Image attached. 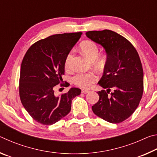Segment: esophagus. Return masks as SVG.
Returning <instances> with one entry per match:
<instances>
[{"mask_svg": "<svg viewBox=\"0 0 157 157\" xmlns=\"http://www.w3.org/2000/svg\"><path fill=\"white\" fill-rule=\"evenodd\" d=\"M89 92V90H87V89H82V94H87V93Z\"/></svg>", "mask_w": 157, "mask_h": 157, "instance_id": "34e87169", "label": "esophagus"}]
</instances>
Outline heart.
Segmentation results:
<instances>
[{
  "label": "heart",
  "instance_id": "b5f03b06",
  "mask_svg": "<svg viewBox=\"0 0 157 157\" xmlns=\"http://www.w3.org/2000/svg\"><path fill=\"white\" fill-rule=\"evenodd\" d=\"M80 49L85 56L91 59H95L98 54V45L94 41L91 40H86L82 42L80 44ZM73 55V52L71 51L66 57L64 65L66 68H68L70 66ZM96 80L97 75L93 72L79 73L73 78V81L76 85L84 89L91 87V85Z\"/></svg>",
  "mask_w": 157,
  "mask_h": 157
}]
</instances>
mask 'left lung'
Masks as SVG:
<instances>
[{"label":"left lung","mask_w":157,"mask_h":157,"mask_svg":"<svg viewBox=\"0 0 157 157\" xmlns=\"http://www.w3.org/2000/svg\"><path fill=\"white\" fill-rule=\"evenodd\" d=\"M86 35L107 53L104 72L98 83L106 90L98 92L99 100L92 110L111 123H121L134 112L143 95V71L139 54L127 39L113 31H89Z\"/></svg>","instance_id":"left-lung-1"}]
</instances>
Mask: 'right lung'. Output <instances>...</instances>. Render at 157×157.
Segmentation results:
<instances>
[{
  "label": "right lung",
  "mask_w": 157,
  "mask_h": 157,
  "mask_svg": "<svg viewBox=\"0 0 157 157\" xmlns=\"http://www.w3.org/2000/svg\"><path fill=\"white\" fill-rule=\"evenodd\" d=\"M82 34L50 36L34 43L23 57L19 80L21 101L39 123L51 125L61 120L71 111L73 98L81 94L80 89L73 87L57 96L54 90L63 81L65 59Z\"/></svg>",
  "instance_id": "obj_1"
}]
</instances>
